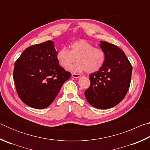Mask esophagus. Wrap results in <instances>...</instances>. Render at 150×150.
Wrapping results in <instances>:
<instances>
[{"label": "esophagus", "instance_id": "esophagus-1", "mask_svg": "<svg viewBox=\"0 0 150 150\" xmlns=\"http://www.w3.org/2000/svg\"><path fill=\"white\" fill-rule=\"evenodd\" d=\"M72 77L74 78H79L81 77V75L80 74H77V73H72Z\"/></svg>", "mask_w": 150, "mask_h": 150}]
</instances>
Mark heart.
Returning <instances> with one entry per match:
<instances>
[{"mask_svg":"<svg viewBox=\"0 0 150 150\" xmlns=\"http://www.w3.org/2000/svg\"><path fill=\"white\" fill-rule=\"evenodd\" d=\"M77 63L69 68L72 72L95 73L103 67L106 61V54L103 49L96 47L86 40H79L71 42L69 50L67 47H62L58 50L56 59L59 64L67 69L75 61Z\"/></svg>","mask_w":150,"mask_h":150,"instance_id":"b5f03b06","label":"heart"}]
</instances>
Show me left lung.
Returning a JSON list of instances; mask_svg holds the SVG:
<instances>
[{"label":"left lung","instance_id":"8db88e82","mask_svg":"<svg viewBox=\"0 0 150 150\" xmlns=\"http://www.w3.org/2000/svg\"><path fill=\"white\" fill-rule=\"evenodd\" d=\"M106 61L98 71L89 75L90 87L85 91L88 103L94 107L107 109L120 103L130 88L132 66L116 45L100 42Z\"/></svg>","mask_w":150,"mask_h":150}]
</instances>
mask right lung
Listing matches in <instances>:
<instances>
[{"label":"right lung","instance_id":"1","mask_svg":"<svg viewBox=\"0 0 150 150\" xmlns=\"http://www.w3.org/2000/svg\"><path fill=\"white\" fill-rule=\"evenodd\" d=\"M54 43L47 41L27 47L14 64L16 92L26 105L42 109L50 106L71 73L59 65Z\"/></svg>","mask_w":150,"mask_h":150}]
</instances>
